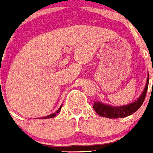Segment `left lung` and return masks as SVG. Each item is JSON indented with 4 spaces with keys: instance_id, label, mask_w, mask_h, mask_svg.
<instances>
[{
    "instance_id": "left-lung-1",
    "label": "left lung",
    "mask_w": 153,
    "mask_h": 153,
    "mask_svg": "<svg viewBox=\"0 0 153 153\" xmlns=\"http://www.w3.org/2000/svg\"><path fill=\"white\" fill-rule=\"evenodd\" d=\"M149 81V75L148 74V77H147V81H146L144 91H142L141 96L135 102L128 104L125 106L114 107L108 105V104H103L101 102L95 101L94 104V109L98 115L101 117H108V118H119V117H125L131 115L136 111L139 110L144 102L147 90H148Z\"/></svg>"
}]
</instances>
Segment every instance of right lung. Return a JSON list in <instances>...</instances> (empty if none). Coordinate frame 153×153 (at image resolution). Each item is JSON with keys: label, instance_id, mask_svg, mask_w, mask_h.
<instances>
[{"label": "right lung", "instance_id": "right-lung-1", "mask_svg": "<svg viewBox=\"0 0 153 153\" xmlns=\"http://www.w3.org/2000/svg\"><path fill=\"white\" fill-rule=\"evenodd\" d=\"M61 108H62V105H61V106H60V108H59L58 110H57V111H56V112H55V113H53V114H50V115H48V116H45V117H43L42 118H44V119H46V118H51V117H54L56 115V114H57V113H59V112L60 111ZM40 118H41V117H40Z\"/></svg>", "mask_w": 153, "mask_h": 153}]
</instances>
